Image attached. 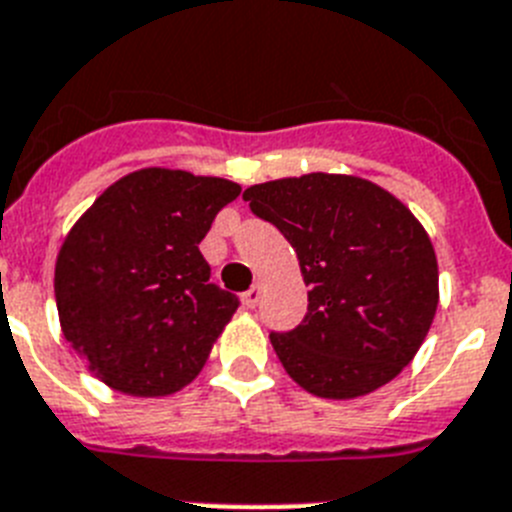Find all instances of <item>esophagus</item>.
<instances>
[{
    "mask_svg": "<svg viewBox=\"0 0 512 512\" xmlns=\"http://www.w3.org/2000/svg\"><path fill=\"white\" fill-rule=\"evenodd\" d=\"M260 296H263V286H260V283H255V286H252V289L244 294V304H247V307H255V304L260 302Z\"/></svg>",
    "mask_w": 512,
    "mask_h": 512,
    "instance_id": "34e87169",
    "label": "esophagus"
}]
</instances>
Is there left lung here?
I'll return each instance as SVG.
<instances>
[{
    "label": "left lung",
    "instance_id": "obj_1",
    "mask_svg": "<svg viewBox=\"0 0 512 512\" xmlns=\"http://www.w3.org/2000/svg\"><path fill=\"white\" fill-rule=\"evenodd\" d=\"M242 197L289 239L309 286L302 325L270 336L291 380L317 398L351 401L401 375L440 302L437 255L419 218L351 174L283 176Z\"/></svg>",
    "mask_w": 512,
    "mask_h": 512
}]
</instances>
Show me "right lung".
Returning <instances> with one entry per match:
<instances>
[{
	"instance_id": "obj_1",
	"label": "right lung",
	"mask_w": 512,
	"mask_h": 512,
	"mask_svg": "<svg viewBox=\"0 0 512 512\" xmlns=\"http://www.w3.org/2000/svg\"><path fill=\"white\" fill-rule=\"evenodd\" d=\"M239 192L221 176L148 166L106 187L67 231L54 265L59 325L103 385L163 398L200 375L236 312L200 242Z\"/></svg>"
}]
</instances>
